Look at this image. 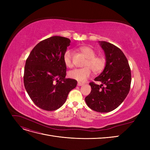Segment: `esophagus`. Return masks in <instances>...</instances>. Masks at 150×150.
Instances as JSON below:
<instances>
[{
    "label": "esophagus",
    "instance_id": "esophagus-1",
    "mask_svg": "<svg viewBox=\"0 0 150 150\" xmlns=\"http://www.w3.org/2000/svg\"><path fill=\"white\" fill-rule=\"evenodd\" d=\"M83 83H78V86H83Z\"/></svg>",
    "mask_w": 150,
    "mask_h": 150
}]
</instances>
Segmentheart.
Segmentation results:
<instances>
[{
  "label": "heart",
  "mask_w": 150,
  "mask_h": 150,
  "mask_svg": "<svg viewBox=\"0 0 150 150\" xmlns=\"http://www.w3.org/2000/svg\"><path fill=\"white\" fill-rule=\"evenodd\" d=\"M79 51L87 58L84 66L81 69H74L68 72V76L70 78L75 79L79 82H84L92 74V71L94 73H99L101 72L105 66V60L100 56H96V52L90 46H84L79 47ZM72 52L68 49L64 52L63 56V61L64 64L68 67L72 66Z\"/></svg>",
  "instance_id": "heart-1"
}]
</instances>
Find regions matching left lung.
<instances>
[{"instance_id": "left-lung-1", "label": "left lung", "mask_w": 150, "mask_h": 150, "mask_svg": "<svg viewBox=\"0 0 150 150\" xmlns=\"http://www.w3.org/2000/svg\"><path fill=\"white\" fill-rule=\"evenodd\" d=\"M98 43L105 54L106 64L94 81H100L101 84L89 83L91 91L85 98V101L95 111L108 112L118 107L128 94L131 82V69L120 48L106 41Z\"/></svg>"}]
</instances>
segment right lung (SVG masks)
Wrapping results in <instances>:
<instances>
[{
	"instance_id": "obj_1",
	"label": "right lung",
	"mask_w": 150,
	"mask_h": 150,
	"mask_svg": "<svg viewBox=\"0 0 150 150\" xmlns=\"http://www.w3.org/2000/svg\"><path fill=\"white\" fill-rule=\"evenodd\" d=\"M70 43L69 39L52 36L36 45L26 60L25 88L32 101L44 110L61 108L77 85L75 79L66 78L63 56Z\"/></svg>"
}]
</instances>
